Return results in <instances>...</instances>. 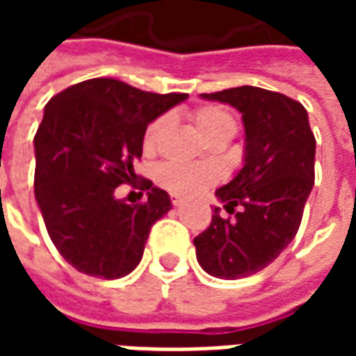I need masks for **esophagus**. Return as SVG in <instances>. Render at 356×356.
I'll return each instance as SVG.
<instances>
[{"label":"esophagus","mask_w":356,"mask_h":356,"mask_svg":"<svg viewBox=\"0 0 356 356\" xmlns=\"http://www.w3.org/2000/svg\"><path fill=\"white\" fill-rule=\"evenodd\" d=\"M181 196H177V194H171V204H173V206H181Z\"/></svg>","instance_id":"34e87169"}]
</instances>
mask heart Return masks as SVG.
Instances as JSON below:
<instances>
[{
    "mask_svg": "<svg viewBox=\"0 0 356 356\" xmlns=\"http://www.w3.org/2000/svg\"><path fill=\"white\" fill-rule=\"evenodd\" d=\"M193 122L196 129L206 140L229 137L231 139L236 131V122L229 110H225L219 104H202L193 112ZM170 116L162 114L152 120L143 135V148L147 152H154L160 145L163 133L168 129ZM219 173L211 165L202 163H183V162H165L156 170V181L158 185L165 188L168 193L177 196H196L204 188H208L211 183H216Z\"/></svg>",
    "mask_w": 356,
    "mask_h": 356,
    "instance_id": "obj_1",
    "label": "heart"
}]
</instances>
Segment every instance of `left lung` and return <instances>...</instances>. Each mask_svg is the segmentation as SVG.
Wrapping results in <instances>:
<instances>
[{
  "mask_svg": "<svg viewBox=\"0 0 356 356\" xmlns=\"http://www.w3.org/2000/svg\"><path fill=\"white\" fill-rule=\"evenodd\" d=\"M200 97L238 110L246 133L244 165L216 191L234 217L213 208L209 227L194 238L208 275L236 280L270 265L296 236L314 185L316 140L303 104L282 93L242 86Z\"/></svg>",
  "mask_w": 356,
  "mask_h": 356,
  "instance_id": "obj_1",
  "label": "left lung"
}]
</instances>
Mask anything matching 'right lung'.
Wrapping results in <instances>:
<instances>
[{"label":"right lung","instance_id":"1","mask_svg":"<svg viewBox=\"0 0 356 356\" xmlns=\"http://www.w3.org/2000/svg\"><path fill=\"white\" fill-rule=\"evenodd\" d=\"M186 99L93 78L55 95L34 137V194L58 254L106 280L137 267L152 225L171 209L170 194L139 179L147 125ZM147 191L143 204L115 198L120 184ZM143 196V193H140Z\"/></svg>","mask_w":356,"mask_h":356}]
</instances>
